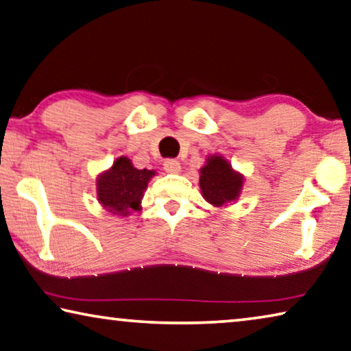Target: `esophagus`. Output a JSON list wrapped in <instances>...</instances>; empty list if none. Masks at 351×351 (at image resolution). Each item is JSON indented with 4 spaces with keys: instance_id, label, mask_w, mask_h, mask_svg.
<instances>
[{
    "instance_id": "34e87169",
    "label": "esophagus",
    "mask_w": 351,
    "mask_h": 351,
    "mask_svg": "<svg viewBox=\"0 0 351 351\" xmlns=\"http://www.w3.org/2000/svg\"><path fill=\"white\" fill-rule=\"evenodd\" d=\"M164 170L167 173H180L181 164L176 159H167L164 160Z\"/></svg>"
}]
</instances>
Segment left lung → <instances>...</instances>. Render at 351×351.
<instances>
[{
  "instance_id": "left-lung-1",
  "label": "left lung",
  "mask_w": 351,
  "mask_h": 351,
  "mask_svg": "<svg viewBox=\"0 0 351 351\" xmlns=\"http://www.w3.org/2000/svg\"><path fill=\"white\" fill-rule=\"evenodd\" d=\"M243 186V176L232 170L223 156L213 154L206 159V165L199 170V189L206 202L221 208L236 202Z\"/></svg>"
}]
</instances>
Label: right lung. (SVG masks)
Listing matches in <instances>:
<instances>
[{
	"mask_svg": "<svg viewBox=\"0 0 351 351\" xmlns=\"http://www.w3.org/2000/svg\"><path fill=\"white\" fill-rule=\"evenodd\" d=\"M154 175V170H138L126 156H120L108 171L98 176V202L115 215H130L131 210L141 209L143 192Z\"/></svg>",
	"mask_w": 351,
	"mask_h": 351,
	"instance_id": "add662e5",
	"label": "right lung"
}]
</instances>
